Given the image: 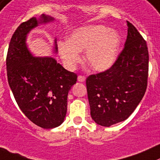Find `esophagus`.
Returning a JSON list of instances; mask_svg holds the SVG:
<instances>
[{
  "label": "esophagus",
  "mask_w": 160,
  "mask_h": 160,
  "mask_svg": "<svg viewBox=\"0 0 160 160\" xmlns=\"http://www.w3.org/2000/svg\"><path fill=\"white\" fill-rule=\"evenodd\" d=\"M78 81L80 82H84L86 81V77L82 75H79L78 77Z\"/></svg>",
  "instance_id": "esophagus-1"
}]
</instances>
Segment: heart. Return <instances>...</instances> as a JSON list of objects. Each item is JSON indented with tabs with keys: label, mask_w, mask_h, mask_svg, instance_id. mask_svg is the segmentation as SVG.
Here are the masks:
<instances>
[{
	"label": "heart",
	"mask_w": 160,
	"mask_h": 160,
	"mask_svg": "<svg viewBox=\"0 0 160 160\" xmlns=\"http://www.w3.org/2000/svg\"><path fill=\"white\" fill-rule=\"evenodd\" d=\"M120 43L118 32L103 25H89L75 29L67 42H59L58 51L66 68L74 70L81 62L79 52L86 50V63L94 71L102 72L115 63Z\"/></svg>",
	"instance_id": "heart-1"
}]
</instances>
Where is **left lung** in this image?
Masks as SVG:
<instances>
[{
    "instance_id": "left-lung-1",
    "label": "left lung",
    "mask_w": 160,
    "mask_h": 160,
    "mask_svg": "<svg viewBox=\"0 0 160 160\" xmlns=\"http://www.w3.org/2000/svg\"><path fill=\"white\" fill-rule=\"evenodd\" d=\"M127 27L124 48L112 68L86 78L91 117L102 127L127 119L142 100L147 88V44L128 21Z\"/></svg>"
}]
</instances>
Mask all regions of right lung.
Returning a JSON list of instances; mask_svg holds the SVG:
<instances>
[{"instance_id": "obj_1", "label": "right lung", "mask_w": 160, "mask_h": 160, "mask_svg": "<svg viewBox=\"0 0 160 160\" xmlns=\"http://www.w3.org/2000/svg\"><path fill=\"white\" fill-rule=\"evenodd\" d=\"M54 20L42 14L21 23L11 38L6 59L8 81L19 108L44 129L57 127L64 121L68 92L77 82V74L64 69L53 57L33 56L27 47L30 30ZM57 51L55 39L53 52Z\"/></svg>"}]
</instances>
